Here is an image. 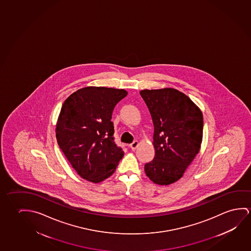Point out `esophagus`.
Listing matches in <instances>:
<instances>
[{
	"label": "esophagus",
	"instance_id": "esophagus-1",
	"mask_svg": "<svg viewBox=\"0 0 251 251\" xmlns=\"http://www.w3.org/2000/svg\"><path fill=\"white\" fill-rule=\"evenodd\" d=\"M138 144H139V143H138L137 141H135V142H133L129 146L131 148L132 151H135V150H136V148L138 147Z\"/></svg>",
	"mask_w": 251,
	"mask_h": 251
}]
</instances>
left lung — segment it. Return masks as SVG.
Listing matches in <instances>:
<instances>
[{
  "label": "left lung",
  "instance_id": "obj_1",
  "mask_svg": "<svg viewBox=\"0 0 251 251\" xmlns=\"http://www.w3.org/2000/svg\"><path fill=\"white\" fill-rule=\"evenodd\" d=\"M141 97L154 124V157L144 166L159 185L178 181L200 151L203 117L200 108L177 89H144Z\"/></svg>",
  "mask_w": 251,
  "mask_h": 251
}]
</instances>
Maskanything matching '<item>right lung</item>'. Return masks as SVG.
Returning a JSON list of instances; mask_svg holds the SVG:
<instances>
[{
  "label": "right lung",
  "instance_id": "obj_1",
  "mask_svg": "<svg viewBox=\"0 0 251 251\" xmlns=\"http://www.w3.org/2000/svg\"><path fill=\"white\" fill-rule=\"evenodd\" d=\"M124 89L86 87L62 104L55 128L58 145L78 175L95 183L115 172L124 151L114 141L112 113Z\"/></svg>",
  "mask_w": 251,
  "mask_h": 251
}]
</instances>
